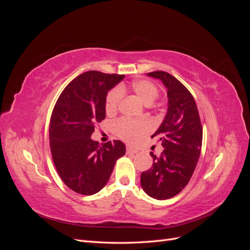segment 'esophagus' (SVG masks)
Masks as SVG:
<instances>
[{
    "instance_id": "34e87169",
    "label": "esophagus",
    "mask_w": 250,
    "mask_h": 250,
    "mask_svg": "<svg viewBox=\"0 0 250 250\" xmlns=\"http://www.w3.org/2000/svg\"><path fill=\"white\" fill-rule=\"evenodd\" d=\"M126 152H127L128 154H134V153H137L138 151L132 149L131 147H127V148H126Z\"/></svg>"
}]
</instances>
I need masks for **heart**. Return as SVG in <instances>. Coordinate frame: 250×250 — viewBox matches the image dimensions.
Masks as SVG:
<instances>
[{
	"label": "heart",
	"instance_id": "heart-1",
	"mask_svg": "<svg viewBox=\"0 0 250 250\" xmlns=\"http://www.w3.org/2000/svg\"><path fill=\"white\" fill-rule=\"evenodd\" d=\"M129 89L147 105L152 103L160 96V89L155 83L146 79L135 80L130 85L121 84L120 86H115L105 98V110L107 113H113L118 110L124 93ZM113 130L120 139L128 143H134L150 130V124L145 120L120 119L113 124Z\"/></svg>",
	"mask_w": 250,
	"mask_h": 250
}]
</instances>
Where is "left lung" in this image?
I'll list each match as a JSON object with an SVG mask.
<instances>
[{
	"label": "left lung",
	"instance_id": "obj_1",
	"mask_svg": "<svg viewBox=\"0 0 250 250\" xmlns=\"http://www.w3.org/2000/svg\"><path fill=\"white\" fill-rule=\"evenodd\" d=\"M167 87L168 112L152 135L165 148L161 156L153 152V165L141 174V185L150 197L165 200L184 190L197 166L202 146V126L194 97L183 83L164 71L148 73Z\"/></svg>",
	"mask_w": 250,
	"mask_h": 250
}]
</instances>
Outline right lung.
Wrapping results in <instances>:
<instances>
[{"mask_svg":"<svg viewBox=\"0 0 250 250\" xmlns=\"http://www.w3.org/2000/svg\"><path fill=\"white\" fill-rule=\"evenodd\" d=\"M124 75L88 71L72 80L52 111L49 138L53 162L60 178L72 191L93 195L106 185L124 144L102 145L90 139L105 119V98Z\"/></svg>","mask_w":250,"mask_h":250,"instance_id":"1","label":"right lung"}]
</instances>
